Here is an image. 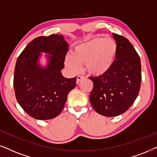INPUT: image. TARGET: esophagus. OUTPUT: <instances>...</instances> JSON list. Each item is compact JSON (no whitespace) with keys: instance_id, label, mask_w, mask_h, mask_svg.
Returning a JSON list of instances; mask_svg holds the SVG:
<instances>
[{"instance_id":"esophagus-1","label":"esophagus","mask_w":157,"mask_h":157,"mask_svg":"<svg viewBox=\"0 0 157 157\" xmlns=\"http://www.w3.org/2000/svg\"><path fill=\"white\" fill-rule=\"evenodd\" d=\"M83 79H84V77H82V76H77V80H76V82L77 84H78V83H80V81H82Z\"/></svg>"}]
</instances>
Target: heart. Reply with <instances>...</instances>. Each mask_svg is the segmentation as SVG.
I'll use <instances>...</instances> for the list:
<instances>
[{
	"label": "heart",
	"instance_id": "1",
	"mask_svg": "<svg viewBox=\"0 0 157 157\" xmlns=\"http://www.w3.org/2000/svg\"><path fill=\"white\" fill-rule=\"evenodd\" d=\"M117 44L112 38L94 37L75 46L72 56L65 57V65L72 73L80 70L85 64V70L92 76H101L109 72L114 64Z\"/></svg>",
	"mask_w": 157,
	"mask_h": 157
}]
</instances>
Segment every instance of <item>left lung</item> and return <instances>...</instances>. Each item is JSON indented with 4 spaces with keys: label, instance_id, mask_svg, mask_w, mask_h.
Returning a JSON list of instances; mask_svg holds the SVG:
<instances>
[{
    "label": "left lung",
    "instance_id": "obj_1",
    "mask_svg": "<svg viewBox=\"0 0 157 157\" xmlns=\"http://www.w3.org/2000/svg\"><path fill=\"white\" fill-rule=\"evenodd\" d=\"M117 44L116 60L104 75L90 77L93 88L90 94L93 108L106 117L122 114L132 106L141 83L140 59L126 37L113 33Z\"/></svg>",
    "mask_w": 157,
    "mask_h": 157
}]
</instances>
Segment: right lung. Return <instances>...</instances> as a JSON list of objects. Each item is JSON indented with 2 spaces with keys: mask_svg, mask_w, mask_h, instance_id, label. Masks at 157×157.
I'll use <instances>...</instances> for the list:
<instances>
[{
  "mask_svg": "<svg viewBox=\"0 0 157 157\" xmlns=\"http://www.w3.org/2000/svg\"><path fill=\"white\" fill-rule=\"evenodd\" d=\"M68 49L63 35L53 34L35 38L18 57L13 77L16 98L32 117L45 120L58 116L76 86V77L66 78L61 72ZM41 52L48 54L46 67L39 63Z\"/></svg>",
  "mask_w": 157,
  "mask_h": 157,
  "instance_id": "right-lung-1",
  "label": "right lung"
}]
</instances>
